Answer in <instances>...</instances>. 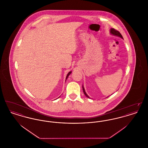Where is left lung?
<instances>
[{"instance_id": "1", "label": "left lung", "mask_w": 148, "mask_h": 148, "mask_svg": "<svg viewBox=\"0 0 148 148\" xmlns=\"http://www.w3.org/2000/svg\"><path fill=\"white\" fill-rule=\"evenodd\" d=\"M110 33H111L112 34H113V35L118 36H119V37H120V38H121L122 39H123V36H122L121 34L119 32V31H118V30H115V29H110ZM83 92H84V93L85 95H86V97L89 98V96L87 95V94H86V93L85 92L84 88V87H83Z\"/></svg>"}]
</instances>
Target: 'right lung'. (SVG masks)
I'll use <instances>...</instances> for the list:
<instances>
[{
    "label": "right lung",
    "instance_id": "add662e5",
    "mask_svg": "<svg viewBox=\"0 0 148 148\" xmlns=\"http://www.w3.org/2000/svg\"><path fill=\"white\" fill-rule=\"evenodd\" d=\"M71 71H70V72H69V73H68V75H66V79H67V78H68V77H69V75H70V74H71Z\"/></svg>",
    "mask_w": 148,
    "mask_h": 148
}]
</instances>
